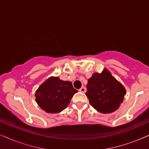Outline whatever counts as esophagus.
Returning <instances> with one entry per match:
<instances>
[{
	"label": "esophagus",
	"instance_id": "34e87169",
	"mask_svg": "<svg viewBox=\"0 0 149 149\" xmlns=\"http://www.w3.org/2000/svg\"><path fill=\"white\" fill-rule=\"evenodd\" d=\"M79 91H81V92L82 93H85V91H86V88H85V87H82L81 88L79 89Z\"/></svg>",
	"mask_w": 149,
	"mask_h": 149
}]
</instances>
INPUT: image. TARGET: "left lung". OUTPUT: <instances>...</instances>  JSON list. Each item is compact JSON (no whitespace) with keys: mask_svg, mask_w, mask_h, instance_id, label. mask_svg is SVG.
Here are the masks:
<instances>
[{"mask_svg":"<svg viewBox=\"0 0 149 149\" xmlns=\"http://www.w3.org/2000/svg\"><path fill=\"white\" fill-rule=\"evenodd\" d=\"M85 94L91 107L102 113H111L119 107L126 91L107 69L95 73L88 80Z\"/></svg>","mask_w":149,"mask_h":149,"instance_id":"1","label":"left lung"}]
</instances>
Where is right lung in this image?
<instances>
[{
	"mask_svg": "<svg viewBox=\"0 0 149 149\" xmlns=\"http://www.w3.org/2000/svg\"><path fill=\"white\" fill-rule=\"evenodd\" d=\"M77 92L70 81L51 77L36 90V101L42 110L49 113H57L66 109L72 95Z\"/></svg>",
	"mask_w": 149,
	"mask_h": 149,
	"instance_id": "right-lung-1",
	"label": "right lung"
}]
</instances>
